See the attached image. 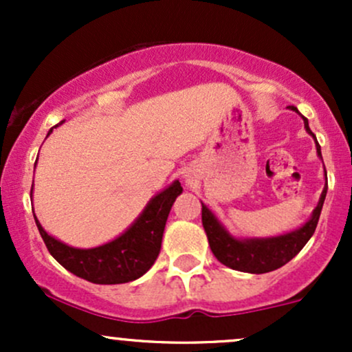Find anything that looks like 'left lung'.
Listing matches in <instances>:
<instances>
[{"label": "left lung", "instance_id": "left-lung-1", "mask_svg": "<svg viewBox=\"0 0 352 352\" xmlns=\"http://www.w3.org/2000/svg\"><path fill=\"white\" fill-rule=\"evenodd\" d=\"M289 109L298 112V109L294 106H289ZM301 117L305 120L306 131L314 137L308 125V119L305 116ZM314 140H316V137H314ZM316 151L318 155L321 157V147H319L318 142ZM326 192H328V182H326V187L322 190L318 207L314 208L313 217L300 230L288 233V235L265 238V240H236V238L230 236L227 230L218 223L213 213L201 204V223H204L205 232H207L212 253L215 254L220 263L232 270H238V272L261 274L281 268L283 265L293 260L301 252L302 246L308 243L309 238L313 236L319 215H321L322 204H324Z\"/></svg>", "mask_w": 352, "mask_h": 352}]
</instances>
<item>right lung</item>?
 <instances>
[{"mask_svg": "<svg viewBox=\"0 0 352 352\" xmlns=\"http://www.w3.org/2000/svg\"><path fill=\"white\" fill-rule=\"evenodd\" d=\"M52 129L50 131V134ZM47 134V135H50ZM182 185L175 180L167 190L153 197L142 215L124 235L98 248L79 250L67 246L47 235L36 220L47 252L67 272L96 285H120L134 281L151 270L162 246V235L168 213Z\"/></svg>", "mask_w": 352, "mask_h": 352, "instance_id": "1", "label": "right lung"}]
</instances>
